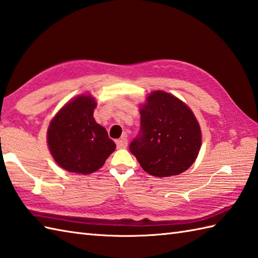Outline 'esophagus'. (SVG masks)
Masks as SVG:
<instances>
[{"label":"esophagus","instance_id":"1","mask_svg":"<svg viewBox=\"0 0 258 258\" xmlns=\"http://www.w3.org/2000/svg\"><path fill=\"white\" fill-rule=\"evenodd\" d=\"M127 146H128V139H127V136H123L121 139H119V140H117V147L119 149H124V148H127Z\"/></svg>","mask_w":258,"mask_h":258}]
</instances>
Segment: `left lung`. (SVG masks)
Masks as SVG:
<instances>
[{"label": "left lung", "mask_w": 258, "mask_h": 258, "mask_svg": "<svg viewBox=\"0 0 258 258\" xmlns=\"http://www.w3.org/2000/svg\"><path fill=\"white\" fill-rule=\"evenodd\" d=\"M140 130L129 150L151 176L186 171L196 160L202 133L192 111L179 99L155 91L140 109Z\"/></svg>", "instance_id": "left-lung-1"}]
</instances>
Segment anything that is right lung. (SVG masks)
<instances>
[{
	"label": "right lung",
	"instance_id": "1",
	"mask_svg": "<svg viewBox=\"0 0 258 258\" xmlns=\"http://www.w3.org/2000/svg\"><path fill=\"white\" fill-rule=\"evenodd\" d=\"M97 103L91 96L68 102L48 129V145L56 164L70 172L91 173L103 166L115 149L107 130L96 122Z\"/></svg>",
	"mask_w": 258,
	"mask_h": 258
}]
</instances>
